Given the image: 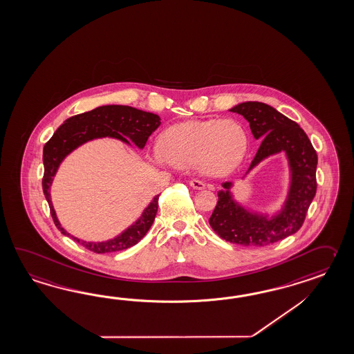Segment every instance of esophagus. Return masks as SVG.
<instances>
[{
	"label": "esophagus",
	"instance_id": "34e87169",
	"mask_svg": "<svg viewBox=\"0 0 354 354\" xmlns=\"http://www.w3.org/2000/svg\"><path fill=\"white\" fill-rule=\"evenodd\" d=\"M189 185L192 188H194V189L197 190L205 189V188H206V184L202 180H198V179H192V180L189 181Z\"/></svg>",
	"mask_w": 354,
	"mask_h": 354
}]
</instances>
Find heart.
Segmentation results:
<instances>
[{
  "mask_svg": "<svg viewBox=\"0 0 354 354\" xmlns=\"http://www.w3.org/2000/svg\"><path fill=\"white\" fill-rule=\"evenodd\" d=\"M247 130L235 119H209L176 124L160 137V152L175 166L197 165L207 175L232 173L247 152Z\"/></svg>",
  "mask_w": 354,
  "mask_h": 354,
  "instance_id": "obj_1",
  "label": "heart"
}]
</instances>
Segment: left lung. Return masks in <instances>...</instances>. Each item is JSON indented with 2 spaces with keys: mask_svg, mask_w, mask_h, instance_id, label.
<instances>
[{
  "mask_svg": "<svg viewBox=\"0 0 354 354\" xmlns=\"http://www.w3.org/2000/svg\"><path fill=\"white\" fill-rule=\"evenodd\" d=\"M230 111L243 115L256 139H262L250 169L263 158L285 151L292 169V185L283 211L272 218L253 215L234 202L232 183L217 193V205L208 223L220 238L244 247H263L297 233L317 189V153L295 121L262 102H243Z\"/></svg>",
  "mask_w": 354,
  "mask_h": 354,
  "instance_id": "obj_1",
  "label": "left lung"
}]
</instances>
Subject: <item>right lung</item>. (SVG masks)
Here are the masks:
<instances>
[{
  "instance_id": "add662e5",
  "label": "right lung",
  "mask_w": 354,
  "mask_h": 354,
  "mask_svg": "<svg viewBox=\"0 0 354 354\" xmlns=\"http://www.w3.org/2000/svg\"><path fill=\"white\" fill-rule=\"evenodd\" d=\"M160 116L156 113H146L130 106L110 104L97 107L88 113L75 115L65 121L60 128L53 133L51 139L44 145L42 188L44 197L50 206L52 220L61 233L68 235L73 241H78L84 248L95 253H109L128 250L130 247L136 245L146 235L155 221L160 196H156L151 205L145 209L143 215L139 217L138 221L131 225L129 229L125 230L121 235L111 241L91 243L80 241L61 227L50 198V187L52 178L57 171L61 161L77 147L91 139L102 137H113L120 139L125 143H129V140L127 139L128 137L139 148H143L146 146L148 137L160 127Z\"/></svg>"
}]
</instances>
